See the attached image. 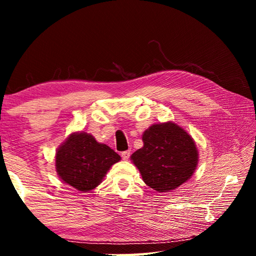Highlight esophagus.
Returning a JSON list of instances; mask_svg holds the SVG:
<instances>
[{
	"label": "esophagus",
	"mask_w": 256,
	"mask_h": 256,
	"mask_svg": "<svg viewBox=\"0 0 256 256\" xmlns=\"http://www.w3.org/2000/svg\"><path fill=\"white\" fill-rule=\"evenodd\" d=\"M120 156H122V158H123L124 160H128V159L130 158V156H131V152H130L128 150V151H123V152L120 154Z\"/></svg>",
	"instance_id": "esophagus-1"
}]
</instances>
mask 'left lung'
Here are the masks:
<instances>
[{
	"label": "left lung",
	"instance_id": "8db88e82",
	"mask_svg": "<svg viewBox=\"0 0 256 256\" xmlns=\"http://www.w3.org/2000/svg\"><path fill=\"white\" fill-rule=\"evenodd\" d=\"M144 146L131 156L142 180L158 192H170L188 182L198 166L193 138L178 125L167 122L146 130Z\"/></svg>",
	"mask_w": 256,
	"mask_h": 256
}]
</instances>
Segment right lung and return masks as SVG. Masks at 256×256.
<instances>
[{
    "mask_svg": "<svg viewBox=\"0 0 256 256\" xmlns=\"http://www.w3.org/2000/svg\"><path fill=\"white\" fill-rule=\"evenodd\" d=\"M120 154L86 132L72 133L56 151L55 167L60 178L81 192L102 183Z\"/></svg>",
    "mask_w": 256,
    "mask_h": 256,
    "instance_id": "1",
    "label": "right lung"
}]
</instances>
